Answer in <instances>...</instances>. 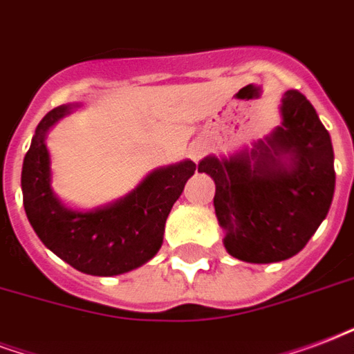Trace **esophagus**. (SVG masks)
Returning a JSON list of instances; mask_svg holds the SVG:
<instances>
[{
	"label": "esophagus",
	"mask_w": 354,
	"mask_h": 354,
	"mask_svg": "<svg viewBox=\"0 0 354 354\" xmlns=\"http://www.w3.org/2000/svg\"><path fill=\"white\" fill-rule=\"evenodd\" d=\"M203 151H205L203 143L196 142V143H192V145H190V156H192L194 160H198L199 156L203 155Z\"/></svg>",
	"instance_id": "obj_1"
}]
</instances>
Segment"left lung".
I'll list each match as a JSON object with an SVG mask.
<instances>
[{
  "mask_svg": "<svg viewBox=\"0 0 354 354\" xmlns=\"http://www.w3.org/2000/svg\"><path fill=\"white\" fill-rule=\"evenodd\" d=\"M281 124L252 149L209 155L214 211L227 254L246 263H276L299 254L330 209L336 174L330 134L302 93L286 91Z\"/></svg>",
  "mask_w": 354,
  "mask_h": 354,
  "instance_id": "obj_1",
  "label": "left lung"
}]
</instances>
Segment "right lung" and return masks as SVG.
Instances as JSON below:
<instances>
[{
	"instance_id": "right-lung-1",
	"label": "right lung",
	"mask_w": 354,
	"mask_h": 354,
	"mask_svg": "<svg viewBox=\"0 0 354 354\" xmlns=\"http://www.w3.org/2000/svg\"><path fill=\"white\" fill-rule=\"evenodd\" d=\"M78 106H57L37 124L22 166L24 209L42 244L71 267L91 276L123 274L142 267L160 250L167 214L196 164L183 160L156 167L134 190L106 205H66L52 187L46 136Z\"/></svg>"
}]
</instances>
